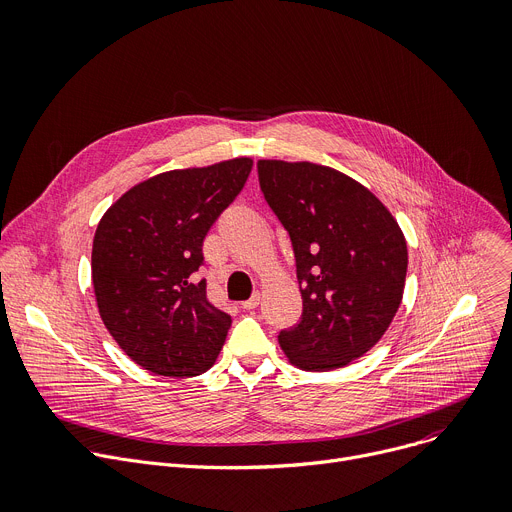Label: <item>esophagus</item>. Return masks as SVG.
<instances>
[{"label":"esophagus","instance_id":"1","mask_svg":"<svg viewBox=\"0 0 512 512\" xmlns=\"http://www.w3.org/2000/svg\"><path fill=\"white\" fill-rule=\"evenodd\" d=\"M259 300H261V294H259V292H255L249 300H245V302H243V309H245V311H253V309H257V306H259Z\"/></svg>","mask_w":512,"mask_h":512}]
</instances>
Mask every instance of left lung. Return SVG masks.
<instances>
[{
    "label": "left lung",
    "mask_w": 512,
    "mask_h": 512,
    "mask_svg": "<svg viewBox=\"0 0 512 512\" xmlns=\"http://www.w3.org/2000/svg\"><path fill=\"white\" fill-rule=\"evenodd\" d=\"M257 173L290 234L302 294V317L280 331V346L302 370L342 368L379 342L399 309L405 236L377 195L335 168L259 160Z\"/></svg>",
    "instance_id": "1"
}]
</instances>
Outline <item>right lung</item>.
<instances>
[{
    "label": "right lung",
    "instance_id": "1",
    "mask_svg": "<svg viewBox=\"0 0 512 512\" xmlns=\"http://www.w3.org/2000/svg\"><path fill=\"white\" fill-rule=\"evenodd\" d=\"M247 156L177 168L125 191L100 218L92 286L102 323L119 348L162 377H197L218 358L230 315L208 300L203 238L241 193Z\"/></svg>",
    "mask_w": 512,
    "mask_h": 512
}]
</instances>
